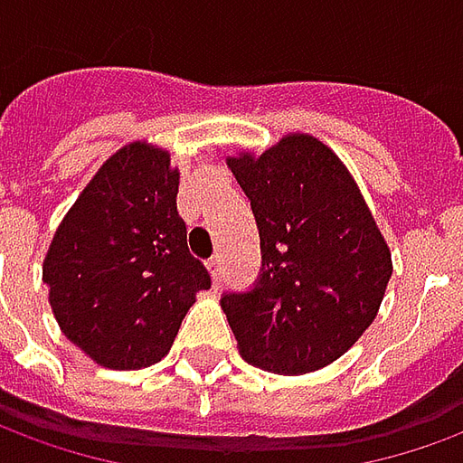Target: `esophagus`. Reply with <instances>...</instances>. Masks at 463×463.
<instances>
[{
	"label": "esophagus",
	"mask_w": 463,
	"mask_h": 463,
	"mask_svg": "<svg viewBox=\"0 0 463 463\" xmlns=\"http://www.w3.org/2000/svg\"><path fill=\"white\" fill-rule=\"evenodd\" d=\"M206 267H209V272H212L213 287L222 285V274H224V260H222V257L216 254V257H212V260H209V264H206Z\"/></svg>",
	"instance_id": "obj_1"
}]
</instances>
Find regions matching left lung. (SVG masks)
<instances>
[{
  "label": "left lung",
  "mask_w": 463,
  "mask_h": 463,
  "mask_svg": "<svg viewBox=\"0 0 463 463\" xmlns=\"http://www.w3.org/2000/svg\"><path fill=\"white\" fill-rule=\"evenodd\" d=\"M226 164L251 201L262 274L222 310L241 358L279 375L330 365L381 310L391 250L345 164L323 140L287 133Z\"/></svg>",
  "instance_id": "1"
}]
</instances>
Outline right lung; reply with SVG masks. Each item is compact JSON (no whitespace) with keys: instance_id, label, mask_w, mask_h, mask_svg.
<instances>
[{"instance_id":"obj_1","label":"right lung","mask_w":463,"mask_h":463,"mask_svg":"<svg viewBox=\"0 0 463 463\" xmlns=\"http://www.w3.org/2000/svg\"><path fill=\"white\" fill-rule=\"evenodd\" d=\"M171 156L133 140L105 161L57 226L43 282L65 337L103 368L168 355L196 292L212 287L189 251Z\"/></svg>"}]
</instances>
